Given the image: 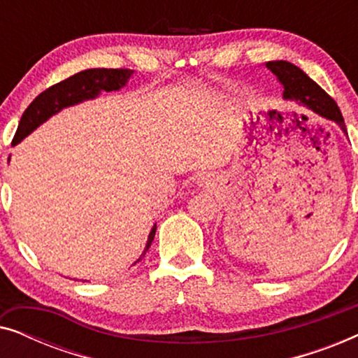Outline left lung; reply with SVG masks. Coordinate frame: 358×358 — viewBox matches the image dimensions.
<instances>
[{"label": "left lung", "mask_w": 358, "mask_h": 358, "mask_svg": "<svg viewBox=\"0 0 358 358\" xmlns=\"http://www.w3.org/2000/svg\"><path fill=\"white\" fill-rule=\"evenodd\" d=\"M267 68L283 85V97L285 99L295 101L298 106L306 107V109L316 112L317 115L336 122L342 131L347 134L344 117H342L336 101L320 85H316L305 71L293 65V63L283 60L268 62Z\"/></svg>", "instance_id": "8db88e82"}]
</instances>
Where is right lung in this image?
<instances>
[{"label":"right lung","instance_id":"add662e5","mask_svg":"<svg viewBox=\"0 0 358 358\" xmlns=\"http://www.w3.org/2000/svg\"><path fill=\"white\" fill-rule=\"evenodd\" d=\"M131 73L134 71L129 70V68H92V70L80 71L76 75L50 86L48 90L41 92L29 104L27 109L24 110L11 145H17L24 136H27L32 130H36L38 125L43 124L48 117H52L58 110H62L63 107L78 104V102L85 99H92L101 91L120 90L129 81ZM155 233L156 224L151 229L148 243H146V248L140 259L145 256L148 248L151 246V243H153ZM140 259L136 262H140Z\"/></svg>","mask_w":358,"mask_h":358}]
</instances>
